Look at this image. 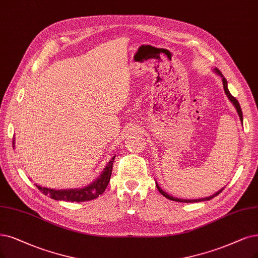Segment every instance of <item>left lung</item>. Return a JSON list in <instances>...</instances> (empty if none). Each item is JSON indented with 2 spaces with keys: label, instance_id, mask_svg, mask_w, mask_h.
<instances>
[{
  "label": "left lung",
  "instance_id": "8db88e82",
  "mask_svg": "<svg viewBox=\"0 0 258 258\" xmlns=\"http://www.w3.org/2000/svg\"><path fill=\"white\" fill-rule=\"evenodd\" d=\"M215 70V72L217 73V74H219L222 78V82H223V88H224V91H225V94L227 95V98L230 99V101L234 104V106L236 107V109H237V112H238V114H239V118H240V120H241V122H242V110H241V107H240V105H239V103H238V101L233 97V95L230 93V91H228V89H227V82H226V80H225V78L224 76L222 75V73L219 71L217 68H215L214 69ZM156 187H157V189H158V191L163 195L164 197H166L167 199H169V200H172V201H176V202H182V203H194V202H201V201H209V200H212L213 198H215V197H217L219 194H220L222 190H223V188L222 189H220L219 190L218 192H216V194H214L213 196H211V197H207V198H202V199H197V200H184V199H177V198H174V197H171V196H169L167 192H165V191H163V190H161V188L156 184Z\"/></svg>",
  "mask_w": 258,
  "mask_h": 258
}]
</instances>
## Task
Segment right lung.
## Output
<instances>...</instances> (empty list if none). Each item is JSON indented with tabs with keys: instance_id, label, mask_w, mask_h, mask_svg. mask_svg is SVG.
<instances>
[{
	"instance_id": "obj_1",
	"label": "right lung",
	"mask_w": 258,
	"mask_h": 258,
	"mask_svg": "<svg viewBox=\"0 0 258 258\" xmlns=\"http://www.w3.org/2000/svg\"><path fill=\"white\" fill-rule=\"evenodd\" d=\"M15 147V141H13ZM113 156L109 161L107 166L104 168L102 174L98 177L91 184L86 186L81 189H63V190H56L51 188L41 187L39 185H36L37 188L40 190L42 194L45 196H50L51 199L57 200V201H67V202H84V201H90L95 198H98L102 195L105 189H106L109 179L111 176V170H112V163L114 160Z\"/></svg>"
}]
</instances>
